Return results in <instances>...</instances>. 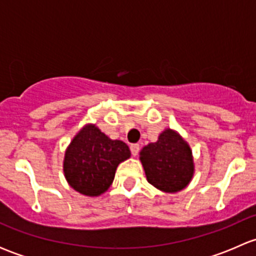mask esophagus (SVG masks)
Here are the masks:
<instances>
[{"label":"esophagus","mask_w":256,"mask_h":256,"mask_svg":"<svg viewBox=\"0 0 256 256\" xmlns=\"http://www.w3.org/2000/svg\"><path fill=\"white\" fill-rule=\"evenodd\" d=\"M130 150H131V154H132V156H138V152H140V144H132L130 146Z\"/></svg>","instance_id":"obj_1"}]
</instances>
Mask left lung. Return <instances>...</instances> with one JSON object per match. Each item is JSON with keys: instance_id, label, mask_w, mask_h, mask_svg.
Here are the masks:
<instances>
[{"instance_id": "1", "label": "left lung", "mask_w": 256, "mask_h": 256, "mask_svg": "<svg viewBox=\"0 0 256 256\" xmlns=\"http://www.w3.org/2000/svg\"><path fill=\"white\" fill-rule=\"evenodd\" d=\"M140 161L148 183L166 193L182 190L194 174L190 144L171 128L162 131L156 142L141 150Z\"/></svg>"}]
</instances>
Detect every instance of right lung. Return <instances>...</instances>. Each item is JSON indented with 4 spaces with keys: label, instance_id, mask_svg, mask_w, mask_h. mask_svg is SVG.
I'll use <instances>...</instances> for the list:
<instances>
[{
    "label": "right lung",
    "instance_id": "add662e5",
    "mask_svg": "<svg viewBox=\"0 0 256 256\" xmlns=\"http://www.w3.org/2000/svg\"><path fill=\"white\" fill-rule=\"evenodd\" d=\"M130 156L125 142L112 140L98 126L88 124L66 147L64 176L80 194L98 197L109 190L118 166Z\"/></svg>",
    "mask_w": 256,
    "mask_h": 256
}]
</instances>
